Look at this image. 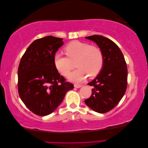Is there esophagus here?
I'll return each mask as SVG.
<instances>
[{
	"mask_svg": "<svg viewBox=\"0 0 148 148\" xmlns=\"http://www.w3.org/2000/svg\"><path fill=\"white\" fill-rule=\"evenodd\" d=\"M81 86H82V85H81V84H74V87H75V88H81Z\"/></svg>",
	"mask_w": 148,
	"mask_h": 148,
	"instance_id": "esophagus-1",
	"label": "esophagus"
}]
</instances>
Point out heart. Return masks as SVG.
I'll list each match as a JSON object with an SVG mask.
<instances>
[{"label":"heart","mask_w":148,"mask_h":148,"mask_svg":"<svg viewBox=\"0 0 148 148\" xmlns=\"http://www.w3.org/2000/svg\"><path fill=\"white\" fill-rule=\"evenodd\" d=\"M64 50L67 56L56 53L54 56V65L60 73L67 76L74 69L73 62L76 60L78 69L69 74L68 78L70 81L79 83L86 79L88 75L95 77L101 71L104 58L99 46L74 40L68 44Z\"/></svg>","instance_id":"b5f03b06"}]
</instances>
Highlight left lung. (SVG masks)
Masks as SVG:
<instances>
[{
    "label": "left lung",
    "instance_id": "1",
    "mask_svg": "<svg viewBox=\"0 0 148 148\" xmlns=\"http://www.w3.org/2000/svg\"><path fill=\"white\" fill-rule=\"evenodd\" d=\"M86 38L96 42L102 49L104 61L99 74L88 83V85L93 86V88L90 98L84 102L93 111L106 113L118 104L126 92L127 63L120 49L111 40L98 35Z\"/></svg>",
    "mask_w": 148,
    "mask_h": 148
}]
</instances>
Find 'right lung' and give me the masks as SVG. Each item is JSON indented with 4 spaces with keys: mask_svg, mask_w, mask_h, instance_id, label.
Segmentation results:
<instances>
[{
    "mask_svg": "<svg viewBox=\"0 0 148 148\" xmlns=\"http://www.w3.org/2000/svg\"><path fill=\"white\" fill-rule=\"evenodd\" d=\"M62 38L47 36L34 40L22 56L18 71L20 99L38 116L51 114L74 84L66 81L54 65V56L62 46Z\"/></svg>",
    "mask_w": 148,
    "mask_h": 148,
    "instance_id": "1",
    "label": "right lung"
}]
</instances>
